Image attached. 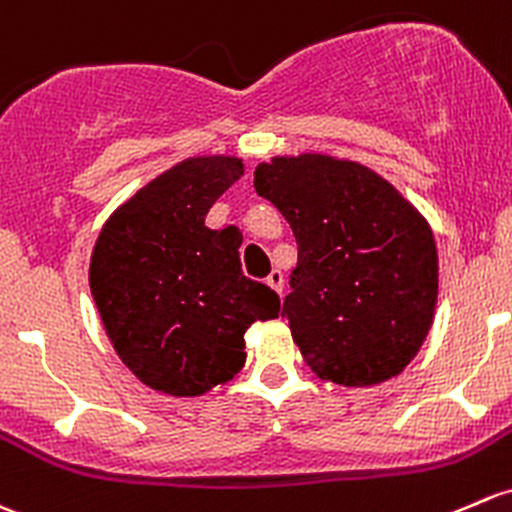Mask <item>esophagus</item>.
I'll return each mask as SVG.
<instances>
[{"mask_svg":"<svg viewBox=\"0 0 512 512\" xmlns=\"http://www.w3.org/2000/svg\"><path fill=\"white\" fill-rule=\"evenodd\" d=\"M267 284H270L274 292L282 294V289H284V274L279 272V270H272L270 274H267Z\"/></svg>","mask_w":512,"mask_h":512,"instance_id":"obj_1","label":"esophagus"}]
</instances>
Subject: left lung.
Segmentation results:
<instances>
[{
	"label": "left lung",
	"instance_id": "left-lung-1",
	"mask_svg": "<svg viewBox=\"0 0 512 512\" xmlns=\"http://www.w3.org/2000/svg\"><path fill=\"white\" fill-rule=\"evenodd\" d=\"M255 188L297 238L282 314L306 365L346 387L400 375L437 304L427 220L368 166L324 154L274 157L255 169Z\"/></svg>",
	"mask_w": 512,
	"mask_h": 512
}]
</instances>
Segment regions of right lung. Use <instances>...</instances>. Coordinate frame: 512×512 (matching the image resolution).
Listing matches in <instances>:
<instances>
[{
	"label": "right lung",
	"instance_id": "obj_1",
	"mask_svg": "<svg viewBox=\"0 0 512 512\" xmlns=\"http://www.w3.org/2000/svg\"><path fill=\"white\" fill-rule=\"evenodd\" d=\"M242 176L235 157L186 159L139 188L102 228L90 292L122 363L144 385L196 397L245 365V331L277 319L279 297L245 277L240 240L206 228Z\"/></svg>",
	"mask_w": 512,
	"mask_h": 512
}]
</instances>
